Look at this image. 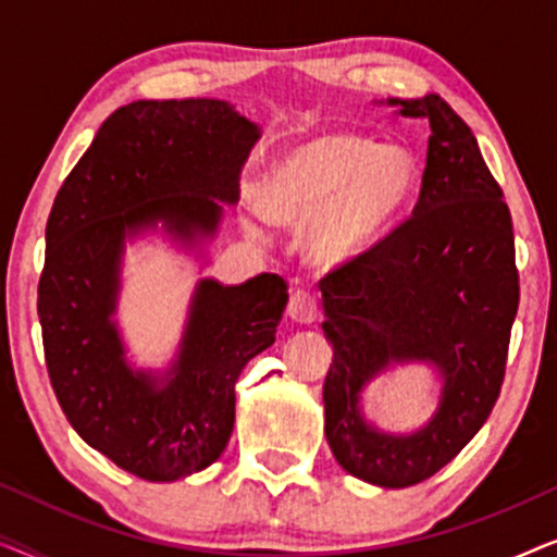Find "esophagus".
I'll use <instances>...</instances> for the list:
<instances>
[{
	"label": "esophagus",
	"mask_w": 557,
	"mask_h": 557,
	"mask_svg": "<svg viewBox=\"0 0 557 557\" xmlns=\"http://www.w3.org/2000/svg\"><path fill=\"white\" fill-rule=\"evenodd\" d=\"M286 311H288V317L294 319V322L311 324V322H317V319H319V301H317L314 294L299 288V292H294L292 299H288Z\"/></svg>",
	"instance_id": "1"
}]
</instances>
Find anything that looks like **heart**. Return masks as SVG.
Returning <instances> with one entry per match:
<instances>
[{
  "label": "heart",
  "mask_w": 557,
  "mask_h": 557,
  "mask_svg": "<svg viewBox=\"0 0 557 557\" xmlns=\"http://www.w3.org/2000/svg\"><path fill=\"white\" fill-rule=\"evenodd\" d=\"M418 182L421 170L410 149L330 132L278 157L256 200L273 223L307 225L309 258L334 269L364 256L393 231Z\"/></svg>",
  "instance_id": "1"
}]
</instances>
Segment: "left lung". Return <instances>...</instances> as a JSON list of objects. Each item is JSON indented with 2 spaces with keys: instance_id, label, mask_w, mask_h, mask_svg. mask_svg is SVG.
<instances>
[{
  "instance_id": "obj_1",
  "label": "left lung",
  "mask_w": 557,
  "mask_h": 557,
  "mask_svg": "<svg viewBox=\"0 0 557 557\" xmlns=\"http://www.w3.org/2000/svg\"><path fill=\"white\" fill-rule=\"evenodd\" d=\"M431 124L413 215L375 248L319 281L334 347L324 433L339 467L403 490L444 469L476 436L505 380L520 304L512 215L479 144L444 98H387ZM395 361H431L445 380L440 410L408 437L359 413L361 387Z\"/></svg>"
}]
</instances>
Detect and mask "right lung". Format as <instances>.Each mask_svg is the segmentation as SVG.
<instances>
[{
	"label": "right lung",
	"instance_id": "1",
	"mask_svg": "<svg viewBox=\"0 0 557 557\" xmlns=\"http://www.w3.org/2000/svg\"><path fill=\"white\" fill-rule=\"evenodd\" d=\"M256 124L218 98L134 101L98 128L45 227L37 286L45 364L60 408L96 451L147 482H174L220 459L235 423V383L276 342L288 292L276 273L240 286L202 278L180 355L164 377L134 370L113 322L126 235L164 223L210 238L238 200Z\"/></svg>",
	"mask_w": 557,
	"mask_h": 557
}]
</instances>
